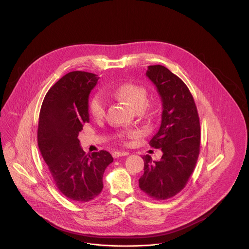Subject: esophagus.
<instances>
[{"label": "esophagus", "mask_w": 249, "mask_h": 249, "mask_svg": "<svg viewBox=\"0 0 249 249\" xmlns=\"http://www.w3.org/2000/svg\"><path fill=\"white\" fill-rule=\"evenodd\" d=\"M129 153L126 151H114L113 152V157L114 158H118V157H122V156H127Z\"/></svg>", "instance_id": "1"}]
</instances>
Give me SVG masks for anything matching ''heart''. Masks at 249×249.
Here are the masks:
<instances>
[{"instance_id":"1","label":"heart","mask_w":249,"mask_h":249,"mask_svg":"<svg viewBox=\"0 0 249 249\" xmlns=\"http://www.w3.org/2000/svg\"><path fill=\"white\" fill-rule=\"evenodd\" d=\"M112 94L116 98L126 102L130 107H133L137 111H140L146 104V89L142 85H138L135 83L126 82L121 84L113 89ZM106 109L107 101L105 97L100 93L94 95L89 103V111L91 115L96 119H101L105 116ZM132 135H134V132H122L118 136L121 140H124L125 138Z\"/></svg>"}]
</instances>
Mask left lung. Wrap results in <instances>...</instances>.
<instances>
[{
    "mask_svg": "<svg viewBox=\"0 0 249 249\" xmlns=\"http://www.w3.org/2000/svg\"><path fill=\"white\" fill-rule=\"evenodd\" d=\"M147 77L155 84L162 100V121L150 140L161 148L159 161L142 156L143 175L139 179L142 192L155 200H165L184 189L193 174L200 150V124L196 106L187 85L162 65L147 67Z\"/></svg>",
    "mask_w": 249,
    "mask_h": 249,
    "instance_id": "8db88e82",
    "label": "left lung"
}]
</instances>
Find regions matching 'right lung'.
I'll list each match as a JSON object with an SVG mask.
<instances>
[{"instance_id": "right-lung-1", "label": "right lung", "mask_w": 249, "mask_h": 249, "mask_svg": "<svg viewBox=\"0 0 249 249\" xmlns=\"http://www.w3.org/2000/svg\"><path fill=\"white\" fill-rule=\"evenodd\" d=\"M98 79L87 71L66 73L50 88L39 114L37 142L52 180L62 195L80 203L101 194L104 173L113 162L107 150L86 153L77 138L89 123L88 98Z\"/></svg>"}]
</instances>
